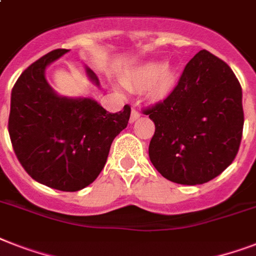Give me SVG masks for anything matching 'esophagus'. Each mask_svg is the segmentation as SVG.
<instances>
[{"label":"esophagus","instance_id":"esophagus-1","mask_svg":"<svg viewBox=\"0 0 256 256\" xmlns=\"http://www.w3.org/2000/svg\"><path fill=\"white\" fill-rule=\"evenodd\" d=\"M140 116V112H138V110H136V108H132V114H130V122H134V120H136Z\"/></svg>","mask_w":256,"mask_h":256}]
</instances>
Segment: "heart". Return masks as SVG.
<instances>
[{
	"label": "heart",
	"mask_w": 256,
	"mask_h": 256,
	"mask_svg": "<svg viewBox=\"0 0 256 256\" xmlns=\"http://www.w3.org/2000/svg\"><path fill=\"white\" fill-rule=\"evenodd\" d=\"M122 84L130 90H148V96L154 100H164L175 86V70L162 62H152L132 70Z\"/></svg>",
	"instance_id": "heart-1"
}]
</instances>
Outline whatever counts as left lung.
I'll return each mask as SVG.
<instances>
[{"label": "left lung", "instance_id": "left-lung-1", "mask_svg": "<svg viewBox=\"0 0 256 256\" xmlns=\"http://www.w3.org/2000/svg\"><path fill=\"white\" fill-rule=\"evenodd\" d=\"M156 124L148 156L162 176L202 184L226 170L242 140V88L226 62L200 50L170 96L144 110Z\"/></svg>", "mask_w": 256, "mask_h": 256}]
</instances>
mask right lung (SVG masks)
I'll use <instances>...</instances> for the list:
<instances>
[{
  "mask_svg": "<svg viewBox=\"0 0 256 256\" xmlns=\"http://www.w3.org/2000/svg\"><path fill=\"white\" fill-rule=\"evenodd\" d=\"M69 52L56 49L28 68L12 90L9 136L26 172L61 191H78L104 168L112 140L126 126L130 106L108 112L92 98L58 96L45 78L52 62ZM86 74L100 85L96 73Z\"/></svg>",
  "mask_w": 256,
  "mask_h": 256,
  "instance_id": "1",
  "label": "right lung"
}]
</instances>
